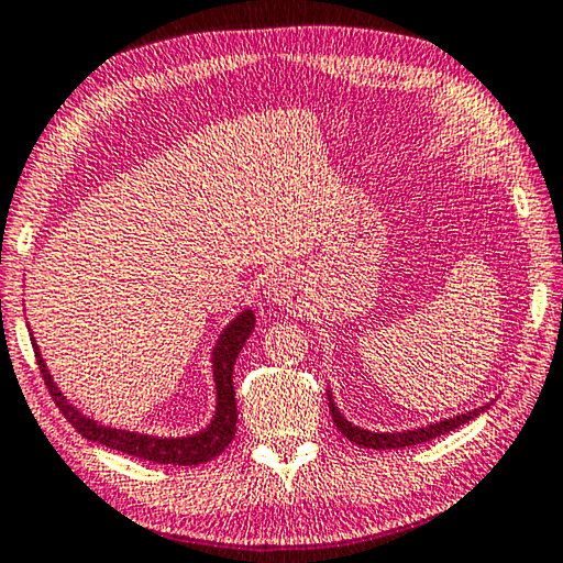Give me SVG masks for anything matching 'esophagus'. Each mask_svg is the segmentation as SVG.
<instances>
[{"mask_svg":"<svg viewBox=\"0 0 563 563\" xmlns=\"http://www.w3.org/2000/svg\"><path fill=\"white\" fill-rule=\"evenodd\" d=\"M265 295L275 305H298L302 300V280L298 273L278 271L265 283Z\"/></svg>","mask_w":563,"mask_h":563,"instance_id":"obj_1","label":"esophagus"}]
</instances>
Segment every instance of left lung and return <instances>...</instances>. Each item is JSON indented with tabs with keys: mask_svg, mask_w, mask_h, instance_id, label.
Masks as SVG:
<instances>
[{
	"mask_svg": "<svg viewBox=\"0 0 563 563\" xmlns=\"http://www.w3.org/2000/svg\"><path fill=\"white\" fill-rule=\"evenodd\" d=\"M327 401H330V413H332V421L336 426V431L350 438L352 443L362 445V448H374V451H394V448L418 445V443L431 441V438L451 433L463 423L473 421V418H477L479 413H485L489 404H493V401H489L485 406L473 408V411L457 413L453 418H443V421H435V423H428V426H418V428H411V431H386V433H382V431H369V428H362V426H354L352 421H346V416L334 404V396L330 391V386H327Z\"/></svg>",
	"mask_w": 563,
	"mask_h": 563,
	"instance_id": "8db88e82",
	"label": "left lung"
}]
</instances>
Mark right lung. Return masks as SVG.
Returning <instances> with one entry per match:
<instances>
[{
    "mask_svg": "<svg viewBox=\"0 0 563 563\" xmlns=\"http://www.w3.org/2000/svg\"><path fill=\"white\" fill-rule=\"evenodd\" d=\"M255 314L251 308H243L233 320L223 327L221 334L217 336V344L211 350V376H213V394H217V406H213L211 421L197 433L187 435H155L145 431H130V428L110 426L103 421H96L88 413L80 411L76 404H70V398L60 391L58 384L51 376L46 360L41 356L38 344L32 334L34 354L38 362V369L44 374V382L48 394L54 396L56 406L60 408L70 426L76 431L88 438V441L100 443L112 451L125 453L132 457L150 460V463L162 465H199L207 460L221 455L227 451L229 443L236 435V391H233V364L239 360V352L253 332Z\"/></svg>",
    "mask_w": 563,
    "mask_h": 563,
    "instance_id": "1",
    "label": "right lung"
}]
</instances>
